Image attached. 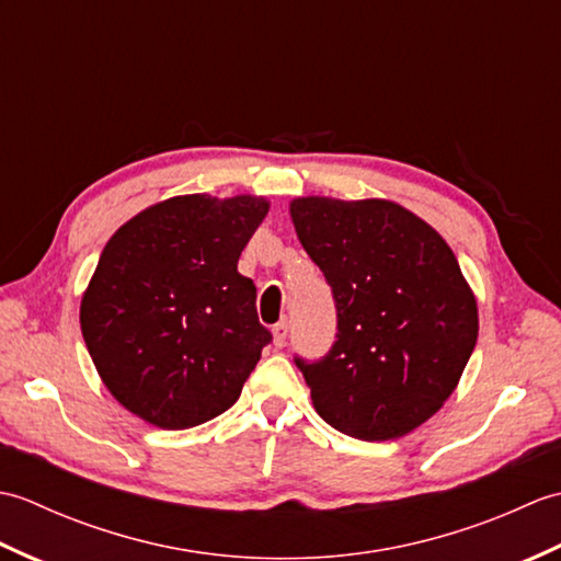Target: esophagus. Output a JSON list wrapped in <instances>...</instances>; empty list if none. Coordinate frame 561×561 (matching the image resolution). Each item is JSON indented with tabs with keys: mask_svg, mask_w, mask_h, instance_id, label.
<instances>
[{
	"mask_svg": "<svg viewBox=\"0 0 561 561\" xmlns=\"http://www.w3.org/2000/svg\"><path fill=\"white\" fill-rule=\"evenodd\" d=\"M287 335H289V323L287 320H279V323L272 328L274 347H284V344H287Z\"/></svg>",
	"mask_w": 561,
	"mask_h": 561,
	"instance_id": "34e87169",
	"label": "esophagus"
}]
</instances>
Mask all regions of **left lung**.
Instances as JSON below:
<instances>
[{
  "label": "left lung",
  "instance_id": "8db88e82",
  "mask_svg": "<svg viewBox=\"0 0 561 561\" xmlns=\"http://www.w3.org/2000/svg\"><path fill=\"white\" fill-rule=\"evenodd\" d=\"M289 211L337 308L332 350L294 359L313 408L362 440L410 434L450 398L478 342V301L456 255L388 199L296 197Z\"/></svg>",
  "mask_w": 561,
  "mask_h": 561
}]
</instances>
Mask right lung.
Listing matches in <instances>:
<instances>
[{
    "mask_svg": "<svg viewBox=\"0 0 561 561\" xmlns=\"http://www.w3.org/2000/svg\"><path fill=\"white\" fill-rule=\"evenodd\" d=\"M255 195L163 199L105 243L81 335L111 396L159 428L226 412L272 342L238 257L267 217Z\"/></svg>",
    "mask_w": 561,
    "mask_h": 561,
    "instance_id": "obj_1",
    "label": "right lung"
}]
</instances>
